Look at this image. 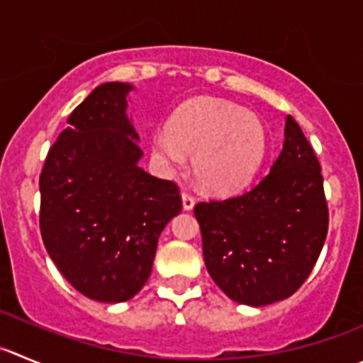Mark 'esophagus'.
I'll use <instances>...</instances> for the list:
<instances>
[{
    "label": "esophagus",
    "mask_w": 363,
    "mask_h": 363,
    "mask_svg": "<svg viewBox=\"0 0 363 363\" xmlns=\"http://www.w3.org/2000/svg\"><path fill=\"white\" fill-rule=\"evenodd\" d=\"M182 201H184V210H192V208H194L196 199H194V196L191 194V192H187V191L182 192Z\"/></svg>",
    "instance_id": "34e87169"
}]
</instances>
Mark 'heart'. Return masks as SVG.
<instances>
[{
  "label": "heart",
  "instance_id": "1",
  "mask_svg": "<svg viewBox=\"0 0 363 363\" xmlns=\"http://www.w3.org/2000/svg\"><path fill=\"white\" fill-rule=\"evenodd\" d=\"M151 153L165 171L192 157L199 184L212 192L244 187L265 153V130L253 112L216 98L189 99L151 139Z\"/></svg>",
  "mask_w": 363,
  "mask_h": 363
}]
</instances>
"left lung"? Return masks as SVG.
<instances>
[{"instance_id":"left-lung-1","label":"left lung","mask_w":363,"mask_h":363,"mask_svg":"<svg viewBox=\"0 0 363 363\" xmlns=\"http://www.w3.org/2000/svg\"><path fill=\"white\" fill-rule=\"evenodd\" d=\"M194 216L206 271L228 298L250 306L291 298L312 272L330 220L319 160L294 117L253 189L198 203Z\"/></svg>"}]
</instances>
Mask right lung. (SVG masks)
Returning <instances> with one entry per match:
<instances>
[{
	"label": "right lung",
	"mask_w": 363,
	"mask_h": 363,
	"mask_svg": "<svg viewBox=\"0 0 363 363\" xmlns=\"http://www.w3.org/2000/svg\"><path fill=\"white\" fill-rule=\"evenodd\" d=\"M132 85L96 87L48 151L40 235L58 271L101 303L132 299L147 281L165 224L182 210L179 189L139 167L143 150L126 116Z\"/></svg>",
	"instance_id": "1"
}]
</instances>
